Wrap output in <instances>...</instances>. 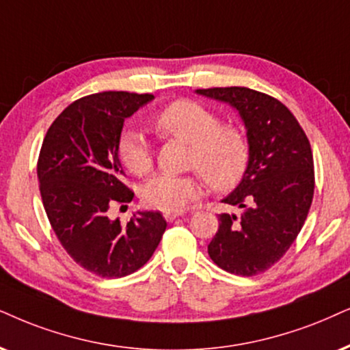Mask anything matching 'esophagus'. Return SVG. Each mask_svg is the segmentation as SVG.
<instances>
[{
	"mask_svg": "<svg viewBox=\"0 0 350 350\" xmlns=\"http://www.w3.org/2000/svg\"><path fill=\"white\" fill-rule=\"evenodd\" d=\"M184 213L183 211H179V213H174V211H166L165 213V218H166V221H170V223H172V221H176L179 218V216H183Z\"/></svg>",
	"mask_w": 350,
	"mask_h": 350,
	"instance_id": "1",
	"label": "esophagus"
}]
</instances>
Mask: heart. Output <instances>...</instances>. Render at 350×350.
I'll return each instance as SVG.
<instances>
[{"label": "heart", "instance_id": "b5f03b06", "mask_svg": "<svg viewBox=\"0 0 350 350\" xmlns=\"http://www.w3.org/2000/svg\"><path fill=\"white\" fill-rule=\"evenodd\" d=\"M152 127L165 139L190 145L189 166L196 167L211 189L231 187L249 163L245 135L232 124H221L218 114L197 101L178 100L152 118ZM119 158L132 174L144 176L153 167V150L139 131L124 132L118 145ZM148 206L179 213L202 193L198 176L157 174L142 187Z\"/></svg>", "mask_w": 350, "mask_h": 350}]
</instances>
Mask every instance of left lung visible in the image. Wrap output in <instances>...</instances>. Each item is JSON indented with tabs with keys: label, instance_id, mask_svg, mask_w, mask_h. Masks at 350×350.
<instances>
[{
	"label": "left lung",
	"instance_id": "1",
	"mask_svg": "<svg viewBox=\"0 0 350 350\" xmlns=\"http://www.w3.org/2000/svg\"><path fill=\"white\" fill-rule=\"evenodd\" d=\"M197 94L236 108L249 142L242 180L223 198L241 215H219L208 255L224 271L255 276L280 262L307 219L315 189L310 142L294 114L262 92L215 87Z\"/></svg>",
	"mask_w": 350,
	"mask_h": 350
}]
</instances>
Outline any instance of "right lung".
<instances>
[{
	"label": "right lung",
	"instance_id": "add662e5",
	"mask_svg": "<svg viewBox=\"0 0 350 350\" xmlns=\"http://www.w3.org/2000/svg\"><path fill=\"white\" fill-rule=\"evenodd\" d=\"M153 98L129 92L83 96L43 139L37 176L46 216L74 262L96 276L122 278L142 268L166 229L160 211H139L127 224L108 215L114 203L134 198L118 154L124 121Z\"/></svg>",
	"mask_w": 350,
	"mask_h": 350
}]
</instances>
